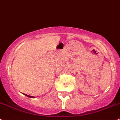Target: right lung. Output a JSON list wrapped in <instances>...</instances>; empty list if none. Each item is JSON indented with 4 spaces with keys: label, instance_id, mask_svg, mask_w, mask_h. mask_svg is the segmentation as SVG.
Here are the masks:
<instances>
[{
    "label": "right lung",
    "instance_id": "add662e5",
    "mask_svg": "<svg viewBox=\"0 0 120 120\" xmlns=\"http://www.w3.org/2000/svg\"><path fill=\"white\" fill-rule=\"evenodd\" d=\"M24 94L26 95V96H27V97H30V98H33V96H29V95H27V94Z\"/></svg>",
    "mask_w": 120,
    "mask_h": 120
}]
</instances>
